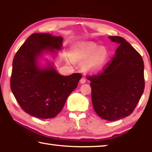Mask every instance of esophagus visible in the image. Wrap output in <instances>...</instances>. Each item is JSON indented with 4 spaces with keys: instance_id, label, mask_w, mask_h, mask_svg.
Masks as SVG:
<instances>
[{
    "instance_id": "obj_1",
    "label": "esophagus",
    "mask_w": 152,
    "mask_h": 152,
    "mask_svg": "<svg viewBox=\"0 0 152 152\" xmlns=\"http://www.w3.org/2000/svg\"><path fill=\"white\" fill-rule=\"evenodd\" d=\"M86 77L85 76H82V78L80 79V83L83 84V83H84V82H86Z\"/></svg>"
}]
</instances>
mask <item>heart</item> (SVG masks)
Returning a JSON list of instances; mask_svg holds the SVG:
<instances>
[{
    "mask_svg": "<svg viewBox=\"0 0 152 152\" xmlns=\"http://www.w3.org/2000/svg\"><path fill=\"white\" fill-rule=\"evenodd\" d=\"M74 53L79 60H87L90 58L86 66L92 71H96L102 68L108 57L106 49L93 43L78 45L74 50Z\"/></svg>",
    "mask_w": 152,
    "mask_h": 152,
    "instance_id": "1",
    "label": "heart"
}]
</instances>
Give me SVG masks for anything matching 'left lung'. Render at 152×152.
<instances>
[{"label":"left lung","instance_id":"left-lung-1","mask_svg":"<svg viewBox=\"0 0 152 152\" xmlns=\"http://www.w3.org/2000/svg\"><path fill=\"white\" fill-rule=\"evenodd\" d=\"M120 45L115 55L96 74L88 76L93 108L102 119L116 121L130 115L145 88L141 55L119 36L109 37Z\"/></svg>","mask_w":152,"mask_h":152}]
</instances>
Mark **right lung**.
Segmentation results:
<instances>
[{"mask_svg":"<svg viewBox=\"0 0 152 152\" xmlns=\"http://www.w3.org/2000/svg\"><path fill=\"white\" fill-rule=\"evenodd\" d=\"M63 38L49 33H33L20 46L12 61L11 88L25 113L39 119L57 116L67 98L78 86L79 73L61 76L52 66L41 69L37 59L44 51L60 50Z\"/></svg>","mask_w":152,"mask_h":152,"instance_id":"right-lung-1","label":"right lung"}]
</instances>
